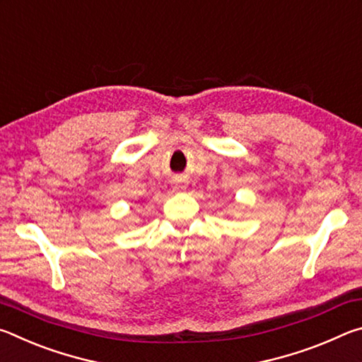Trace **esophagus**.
<instances>
[{
	"instance_id": "obj_1",
	"label": "esophagus",
	"mask_w": 362,
	"mask_h": 362,
	"mask_svg": "<svg viewBox=\"0 0 362 362\" xmlns=\"http://www.w3.org/2000/svg\"><path fill=\"white\" fill-rule=\"evenodd\" d=\"M175 188H177V189H179V188H183V187H182V185H175Z\"/></svg>"
}]
</instances>
